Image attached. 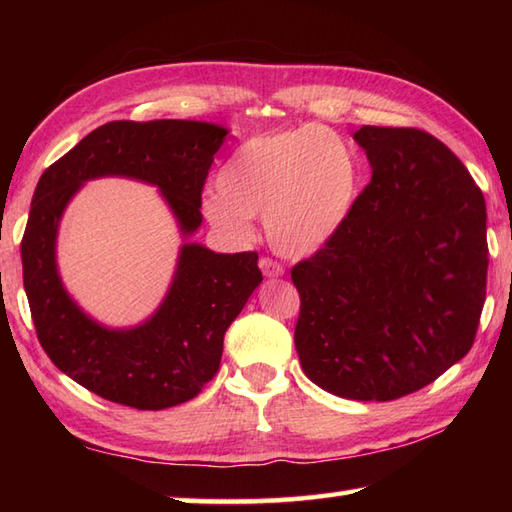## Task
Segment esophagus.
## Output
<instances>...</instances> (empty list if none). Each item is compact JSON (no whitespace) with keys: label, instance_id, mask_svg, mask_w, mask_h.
I'll use <instances>...</instances> for the list:
<instances>
[{"label":"esophagus","instance_id":"esophagus-1","mask_svg":"<svg viewBox=\"0 0 512 512\" xmlns=\"http://www.w3.org/2000/svg\"><path fill=\"white\" fill-rule=\"evenodd\" d=\"M259 268H262L264 277L268 279H275V277H284V266H281L279 262H275V259H268V257H262L259 259Z\"/></svg>","mask_w":512,"mask_h":512}]
</instances>
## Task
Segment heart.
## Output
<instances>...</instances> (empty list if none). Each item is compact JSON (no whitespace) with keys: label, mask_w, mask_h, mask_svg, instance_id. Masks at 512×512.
Masks as SVG:
<instances>
[{"label":"heart","mask_w":512,"mask_h":512,"mask_svg":"<svg viewBox=\"0 0 512 512\" xmlns=\"http://www.w3.org/2000/svg\"><path fill=\"white\" fill-rule=\"evenodd\" d=\"M365 165L343 134L297 125L255 134L239 145L202 200L204 217L228 237H246L264 215L268 244L308 257L339 235L361 200Z\"/></svg>","instance_id":"heart-1"}]
</instances>
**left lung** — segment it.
Instances as JSON below:
<instances>
[{
  "label": "left lung",
  "instance_id": "8db88e82",
  "mask_svg": "<svg viewBox=\"0 0 512 512\" xmlns=\"http://www.w3.org/2000/svg\"><path fill=\"white\" fill-rule=\"evenodd\" d=\"M372 182L328 246L292 268L295 345L314 385L396 400L469 354L486 299V202L422 129L363 125Z\"/></svg>",
  "mask_w": 512,
  "mask_h": 512
}]
</instances>
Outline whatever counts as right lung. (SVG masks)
I'll use <instances>...</instances> for the list:
<instances>
[{
    "instance_id": "obj_1",
    "label": "right lung",
    "mask_w": 512,
    "mask_h": 512,
    "mask_svg": "<svg viewBox=\"0 0 512 512\" xmlns=\"http://www.w3.org/2000/svg\"><path fill=\"white\" fill-rule=\"evenodd\" d=\"M228 129L202 121H112L50 165L32 195L21 264L39 343L50 361L96 396L143 411L195 398L220 369L224 334L262 284L257 253L182 244L158 310L134 328H105L63 288L57 233L85 182L105 176L158 187L182 237L202 224V187Z\"/></svg>"
}]
</instances>
